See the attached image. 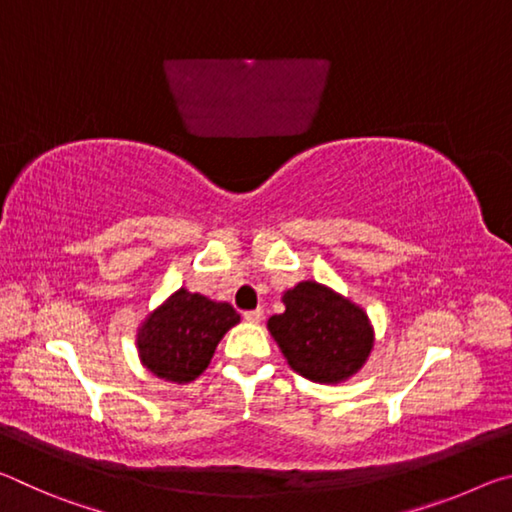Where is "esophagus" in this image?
<instances>
[{"mask_svg": "<svg viewBox=\"0 0 512 512\" xmlns=\"http://www.w3.org/2000/svg\"><path fill=\"white\" fill-rule=\"evenodd\" d=\"M262 318H264V311L262 309L244 311V320H248V323H262Z\"/></svg>", "mask_w": 512, "mask_h": 512, "instance_id": "obj_1", "label": "esophagus"}]
</instances>
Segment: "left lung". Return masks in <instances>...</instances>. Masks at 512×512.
<instances>
[{"label":"left lung","mask_w":512,"mask_h":512,"mask_svg":"<svg viewBox=\"0 0 512 512\" xmlns=\"http://www.w3.org/2000/svg\"><path fill=\"white\" fill-rule=\"evenodd\" d=\"M282 302L284 314L268 318L266 327L291 370L318 384L357 375L375 345L366 311L314 280L284 291Z\"/></svg>","instance_id":"left-lung-1"}]
</instances>
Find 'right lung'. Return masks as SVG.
Returning <instances> with one entry per match:
<instances>
[{"instance_id": "1", "label": "right lung", "mask_w": 512, "mask_h": 512, "mask_svg": "<svg viewBox=\"0 0 512 512\" xmlns=\"http://www.w3.org/2000/svg\"><path fill=\"white\" fill-rule=\"evenodd\" d=\"M241 320L228 302L178 289L137 329L142 366L173 384H189L210 366L214 350Z\"/></svg>"}]
</instances>
